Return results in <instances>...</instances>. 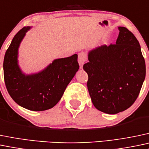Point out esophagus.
<instances>
[{"label":"esophagus","mask_w":149,"mask_h":149,"mask_svg":"<svg viewBox=\"0 0 149 149\" xmlns=\"http://www.w3.org/2000/svg\"><path fill=\"white\" fill-rule=\"evenodd\" d=\"M86 61V54L84 52H81L79 54V58H78V61H79L80 68H83L84 63Z\"/></svg>","instance_id":"obj_1"}]
</instances>
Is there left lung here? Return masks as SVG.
Listing matches in <instances>:
<instances>
[{"label": "left lung", "instance_id": "8db88e82", "mask_svg": "<svg viewBox=\"0 0 149 149\" xmlns=\"http://www.w3.org/2000/svg\"><path fill=\"white\" fill-rule=\"evenodd\" d=\"M116 44L102 45L89 51L87 87L95 109L116 114L136 100L146 77V64L136 38L119 26Z\"/></svg>", "mask_w": 149, "mask_h": 149}]
</instances>
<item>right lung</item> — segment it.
<instances>
[{
    "mask_svg": "<svg viewBox=\"0 0 149 149\" xmlns=\"http://www.w3.org/2000/svg\"><path fill=\"white\" fill-rule=\"evenodd\" d=\"M26 26L13 38L3 61L4 80L9 95L14 101L30 111H40L51 109L61 98L67 86L79 69L78 55L56 58L36 73L22 70L18 63V50L26 33Z\"/></svg>",
    "mask_w": 149,
    "mask_h": 149,
    "instance_id": "1",
    "label": "right lung"
}]
</instances>
